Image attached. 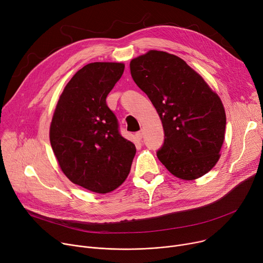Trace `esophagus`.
I'll list each match as a JSON object with an SVG mask.
<instances>
[{
  "instance_id": "1",
  "label": "esophagus",
  "mask_w": 263,
  "mask_h": 263,
  "mask_svg": "<svg viewBox=\"0 0 263 263\" xmlns=\"http://www.w3.org/2000/svg\"><path fill=\"white\" fill-rule=\"evenodd\" d=\"M135 137H136L137 140L140 141L141 139H142V137H143V134H142V132H138V133H136V134H135Z\"/></svg>"
}]
</instances>
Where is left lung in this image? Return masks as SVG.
Listing matches in <instances>:
<instances>
[{"label":"left lung","mask_w":263,"mask_h":263,"mask_svg":"<svg viewBox=\"0 0 263 263\" xmlns=\"http://www.w3.org/2000/svg\"><path fill=\"white\" fill-rule=\"evenodd\" d=\"M129 67L162 122L160 162L183 180L207 174L219 161L225 139L226 114L217 92L183 59L166 52L151 50L132 59Z\"/></svg>","instance_id":"obj_1"}]
</instances>
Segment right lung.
Instances as JSON below:
<instances>
[{
    "label": "right lung",
    "mask_w": 263,
    "mask_h": 263,
    "mask_svg": "<svg viewBox=\"0 0 263 263\" xmlns=\"http://www.w3.org/2000/svg\"><path fill=\"white\" fill-rule=\"evenodd\" d=\"M123 63H91L77 71L60 95L50 141L63 173L96 193L111 192L127 178L136 146L119 134L106 98L124 72Z\"/></svg>",
    "instance_id": "right-lung-1"
}]
</instances>
